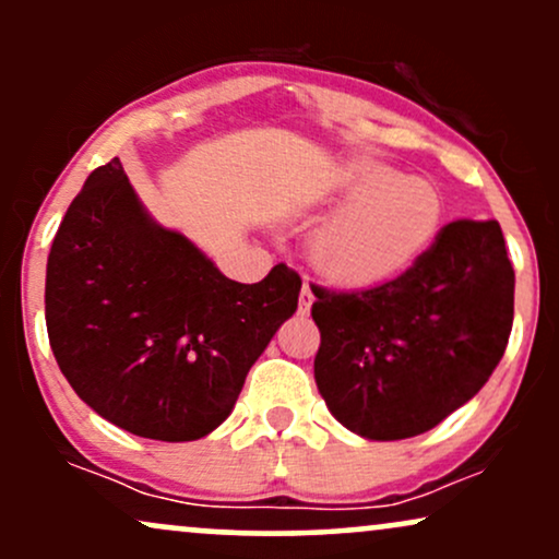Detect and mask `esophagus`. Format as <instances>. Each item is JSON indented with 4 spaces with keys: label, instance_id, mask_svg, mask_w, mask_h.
Wrapping results in <instances>:
<instances>
[{
    "label": "esophagus",
    "instance_id": "esophagus-1",
    "mask_svg": "<svg viewBox=\"0 0 559 559\" xmlns=\"http://www.w3.org/2000/svg\"><path fill=\"white\" fill-rule=\"evenodd\" d=\"M312 301H316V294H312L310 284H305V286H301V292H299V312H301V316H307V312H310Z\"/></svg>",
    "mask_w": 559,
    "mask_h": 559
}]
</instances>
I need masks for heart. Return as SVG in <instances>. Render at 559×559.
<instances>
[{
  "instance_id": "1",
  "label": "heart",
  "mask_w": 559,
  "mask_h": 559,
  "mask_svg": "<svg viewBox=\"0 0 559 559\" xmlns=\"http://www.w3.org/2000/svg\"><path fill=\"white\" fill-rule=\"evenodd\" d=\"M349 204L312 236L310 258L342 286H373L407 271L439 230V191L423 178H402L386 165H349L338 186Z\"/></svg>"
}]
</instances>
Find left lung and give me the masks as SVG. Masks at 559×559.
<instances>
[{"instance_id":"obj_1","label":"left lung","mask_w":559,"mask_h":559,"mask_svg":"<svg viewBox=\"0 0 559 559\" xmlns=\"http://www.w3.org/2000/svg\"><path fill=\"white\" fill-rule=\"evenodd\" d=\"M312 294L320 396L349 431L396 441L431 431L489 381L512 331L515 271L497 221H452L386 284Z\"/></svg>"}]
</instances>
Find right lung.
<instances>
[{
    "label": "right lung",
    "instance_id": "add662e5",
    "mask_svg": "<svg viewBox=\"0 0 559 559\" xmlns=\"http://www.w3.org/2000/svg\"><path fill=\"white\" fill-rule=\"evenodd\" d=\"M299 288L284 262L260 284L226 278L146 215L115 157L86 178L57 228L47 333L94 413L144 439L194 441L228 418Z\"/></svg>",
    "mask_w": 559,
    "mask_h": 559
}]
</instances>
